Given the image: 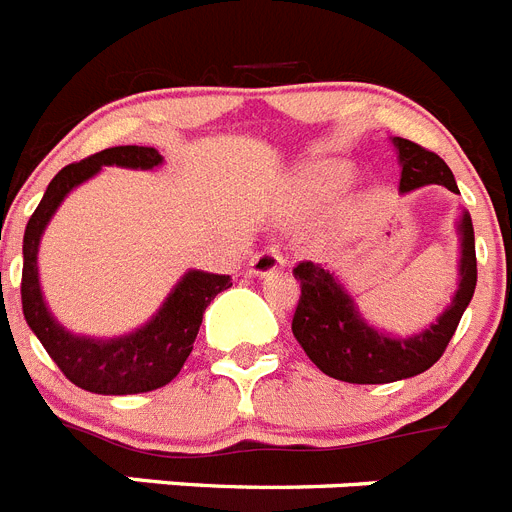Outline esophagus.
<instances>
[{
  "mask_svg": "<svg viewBox=\"0 0 512 512\" xmlns=\"http://www.w3.org/2000/svg\"><path fill=\"white\" fill-rule=\"evenodd\" d=\"M281 268H283V255L275 250V247H268V250L257 252L250 262V273L260 275V278L278 273Z\"/></svg>",
  "mask_w": 512,
  "mask_h": 512,
  "instance_id": "obj_1",
  "label": "esophagus"
}]
</instances>
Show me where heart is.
Returning a JSON list of instances; mask_svg holds the SVG:
<instances>
[{
    "instance_id": "1",
    "label": "heart",
    "mask_w": 512,
    "mask_h": 512,
    "mask_svg": "<svg viewBox=\"0 0 512 512\" xmlns=\"http://www.w3.org/2000/svg\"><path fill=\"white\" fill-rule=\"evenodd\" d=\"M353 180V170L342 162H322L306 172V188L317 195H337Z\"/></svg>"
}]
</instances>
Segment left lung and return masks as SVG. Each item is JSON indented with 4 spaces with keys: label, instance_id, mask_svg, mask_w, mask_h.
Returning a JSON list of instances; mask_svg holds the SVG:
<instances>
[{
    "label": "left lung",
    "instance_id": "8db88e82",
    "mask_svg": "<svg viewBox=\"0 0 512 512\" xmlns=\"http://www.w3.org/2000/svg\"><path fill=\"white\" fill-rule=\"evenodd\" d=\"M399 159V193L407 195L422 185H443L459 193L453 172L438 154L407 139H391ZM459 234V286L446 309L415 335H389L373 327L361 314L350 291L335 270L322 262H299L293 278L301 283V296L293 314V337L309 361L322 373L348 384H391L428 371L446 350L477 288V252L469 211L456 221Z\"/></svg>",
    "mask_w": 512,
    "mask_h": 512
}]
</instances>
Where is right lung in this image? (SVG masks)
Instances as JSON below:
<instances>
[{
    "label": "right lung",
    "mask_w": 512,
    "mask_h": 512,
    "mask_svg": "<svg viewBox=\"0 0 512 512\" xmlns=\"http://www.w3.org/2000/svg\"><path fill=\"white\" fill-rule=\"evenodd\" d=\"M164 157L151 146H113L97 151L77 164H66L48 182L43 201L25 226L22 239V314L35 337L41 340L53 363L71 384L92 394H141L170 384L188 361L203 322V311L221 291L231 286L229 275L188 270L175 283L157 314L133 332L118 337L74 335L53 317L38 278V250L48 221L66 195L95 177L102 167L154 170Z\"/></svg>",
    "instance_id": "1"
}]
</instances>
